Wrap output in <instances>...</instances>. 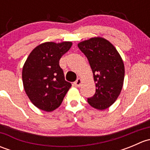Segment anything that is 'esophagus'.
<instances>
[{
    "label": "esophagus",
    "mask_w": 150,
    "mask_h": 150,
    "mask_svg": "<svg viewBox=\"0 0 150 150\" xmlns=\"http://www.w3.org/2000/svg\"><path fill=\"white\" fill-rule=\"evenodd\" d=\"M74 84H75V86H77V87H80V86H81V84H82V80H81V78H78V79H77V81L74 83Z\"/></svg>",
    "instance_id": "obj_1"
}]
</instances>
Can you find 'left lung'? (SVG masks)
<instances>
[{"mask_svg": "<svg viewBox=\"0 0 150 150\" xmlns=\"http://www.w3.org/2000/svg\"><path fill=\"white\" fill-rule=\"evenodd\" d=\"M93 74L96 93L88 99L93 108L104 110L117 100L123 86L125 67L120 54L109 40L94 37L80 42Z\"/></svg>", "mask_w": 150, "mask_h": 150, "instance_id": "obj_1", "label": "left lung"}]
</instances>
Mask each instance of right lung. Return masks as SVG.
<instances>
[{
    "label": "right lung",
    "mask_w": 150,
    "mask_h": 150,
    "mask_svg": "<svg viewBox=\"0 0 150 150\" xmlns=\"http://www.w3.org/2000/svg\"><path fill=\"white\" fill-rule=\"evenodd\" d=\"M72 43L46 42L36 46L22 68V82L31 102L40 110L54 111L61 105L70 83L64 79L59 59Z\"/></svg>",
    "instance_id": "1"
}]
</instances>
